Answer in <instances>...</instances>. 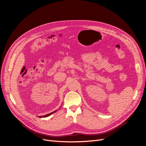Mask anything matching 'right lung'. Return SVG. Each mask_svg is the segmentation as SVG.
Here are the masks:
<instances>
[{
	"label": "right lung",
	"mask_w": 146,
	"mask_h": 146,
	"mask_svg": "<svg viewBox=\"0 0 146 146\" xmlns=\"http://www.w3.org/2000/svg\"><path fill=\"white\" fill-rule=\"evenodd\" d=\"M56 110H55V111H53V112H52V113H49V114H47V115H43V116H39V117L41 118V117H48V116H49L50 115L52 114V113H55V112H56Z\"/></svg>",
	"instance_id": "add662e5"
}]
</instances>
